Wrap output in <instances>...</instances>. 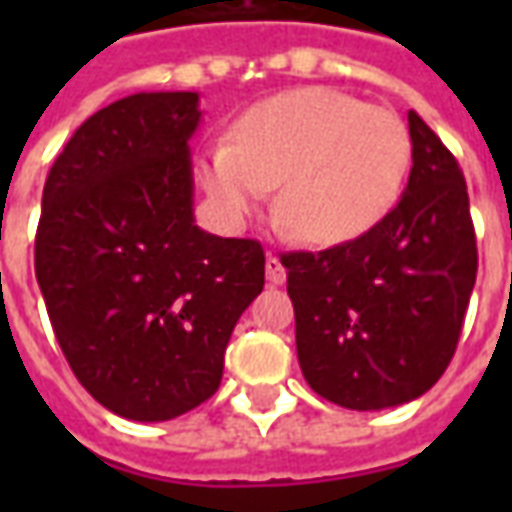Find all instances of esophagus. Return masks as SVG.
Returning <instances> with one entry per match:
<instances>
[{"label":"esophagus","mask_w":512,"mask_h":512,"mask_svg":"<svg viewBox=\"0 0 512 512\" xmlns=\"http://www.w3.org/2000/svg\"><path fill=\"white\" fill-rule=\"evenodd\" d=\"M266 279L271 285H282L285 282V266H282V260L277 255H266Z\"/></svg>","instance_id":"obj_1"}]
</instances>
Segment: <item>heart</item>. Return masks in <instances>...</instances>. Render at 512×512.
<instances>
[{
	"label": "heart",
	"mask_w": 512,
	"mask_h": 512,
	"mask_svg": "<svg viewBox=\"0 0 512 512\" xmlns=\"http://www.w3.org/2000/svg\"><path fill=\"white\" fill-rule=\"evenodd\" d=\"M411 167L406 123L332 87H296L249 106L233 142L200 158V180L227 222H244L279 186L277 219L312 246L367 235L395 208Z\"/></svg>",
	"instance_id": "1"
}]
</instances>
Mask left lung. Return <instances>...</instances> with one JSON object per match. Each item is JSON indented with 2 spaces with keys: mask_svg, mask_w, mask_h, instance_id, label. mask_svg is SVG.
<instances>
[{
  "mask_svg": "<svg viewBox=\"0 0 512 512\" xmlns=\"http://www.w3.org/2000/svg\"><path fill=\"white\" fill-rule=\"evenodd\" d=\"M408 136V186L384 222L315 255H282L301 373L354 411L403 406L439 381L477 279L461 167L417 112Z\"/></svg>",
  "mask_w": 512,
  "mask_h": 512,
  "instance_id": "left-lung-1",
  "label": "left lung"
}]
</instances>
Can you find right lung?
Returning a JSON list of instances; mask_svg holds the SVG:
<instances>
[{
  "mask_svg": "<svg viewBox=\"0 0 512 512\" xmlns=\"http://www.w3.org/2000/svg\"><path fill=\"white\" fill-rule=\"evenodd\" d=\"M200 93H136L76 128L43 186L35 274L62 354L117 417L164 422L222 384L260 296L252 238L194 224L189 139Z\"/></svg>",
  "mask_w": 512,
  "mask_h": 512,
  "instance_id": "obj_1",
  "label": "right lung"
}]
</instances>
